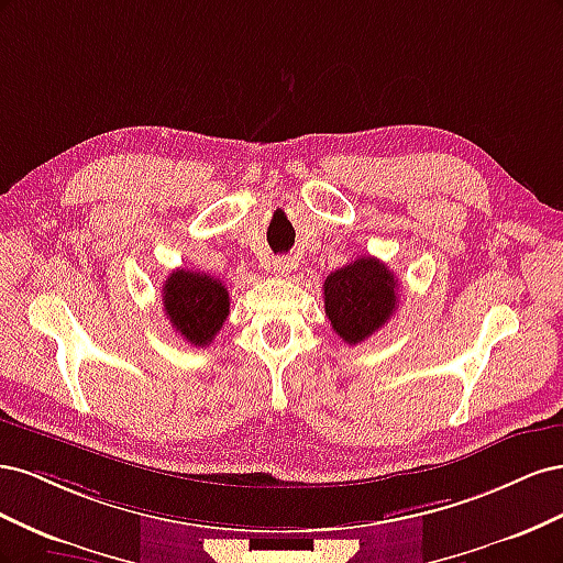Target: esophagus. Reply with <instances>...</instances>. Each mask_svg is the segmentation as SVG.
I'll use <instances>...</instances> for the list:
<instances>
[{
  "label": "esophagus",
  "mask_w": 563,
  "mask_h": 563,
  "mask_svg": "<svg viewBox=\"0 0 563 563\" xmlns=\"http://www.w3.org/2000/svg\"><path fill=\"white\" fill-rule=\"evenodd\" d=\"M269 269H272V275H275V277H284V275H288V272H291V258H286V255H282V258L272 261Z\"/></svg>",
  "instance_id": "1"
}]
</instances>
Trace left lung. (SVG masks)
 Listing matches in <instances>:
<instances>
[{"mask_svg":"<svg viewBox=\"0 0 563 563\" xmlns=\"http://www.w3.org/2000/svg\"><path fill=\"white\" fill-rule=\"evenodd\" d=\"M397 279L371 255L340 267L323 282V308L333 331L356 345L383 329L397 310Z\"/></svg>","mask_w":563,"mask_h":563,"instance_id":"1","label":"left lung"}]
</instances>
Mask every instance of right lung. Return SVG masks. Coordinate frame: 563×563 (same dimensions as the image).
<instances>
[{"label":"right lung","mask_w":563,"mask_h":563,"mask_svg":"<svg viewBox=\"0 0 563 563\" xmlns=\"http://www.w3.org/2000/svg\"><path fill=\"white\" fill-rule=\"evenodd\" d=\"M164 312L176 333L195 347L213 343L230 314V294L203 272L174 269L164 284Z\"/></svg>","instance_id":"add662e5"}]
</instances>
